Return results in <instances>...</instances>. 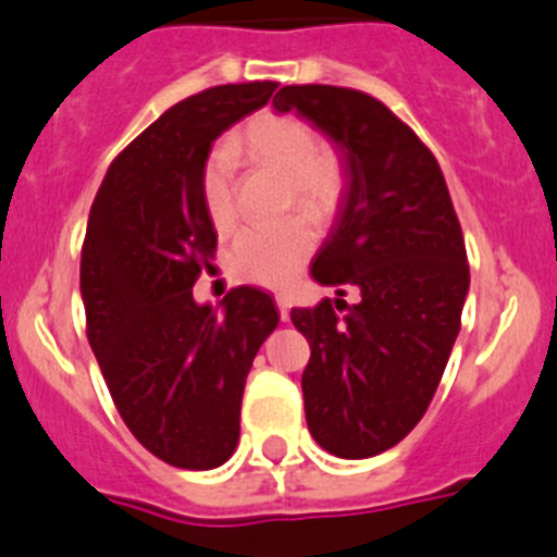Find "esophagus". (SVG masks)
<instances>
[{"label":"esophagus","instance_id":"obj_1","mask_svg":"<svg viewBox=\"0 0 557 557\" xmlns=\"http://www.w3.org/2000/svg\"><path fill=\"white\" fill-rule=\"evenodd\" d=\"M274 302H277L280 319H283V322H288V313H292V299L285 297V294H277V297H274Z\"/></svg>","mask_w":557,"mask_h":557}]
</instances>
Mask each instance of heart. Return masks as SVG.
<instances>
[{"label": "heart", "instance_id": "1", "mask_svg": "<svg viewBox=\"0 0 557 557\" xmlns=\"http://www.w3.org/2000/svg\"><path fill=\"white\" fill-rule=\"evenodd\" d=\"M232 153L285 176L292 201L312 219L336 215L347 190V164L331 145H319V132L294 114H260L230 139ZM201 201L215 230H230L238 219L235 162L226 151L207 157L201 168ZM317 249V226L307 215L277 224H251L235 235L230 269L235 277L260 285H285Z\"/></svg>", "mask_w": 557, "mask_h": 557}]
</instances>
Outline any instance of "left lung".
<instances>
[{
  "mask_svg": "<svg viewBox=\"0 0 557 557\" xmlns=\"http://www.w3.org/2000/svg\"><path fill=\"white\" fill-rule=\"evenodd\" d=\"M272 106L297 109L345 151V201L311 274L361 299L345 318V299L294 308L292 322L311 345L313 440L336 457H375L418 425L448 364L471 283L462 226L434 153L381 100L306 84L283 86Z\"/></svg>",
  "mask_w": 557,
  "mask_h": 557,
  "instance_id": "8db88e82",
  "label": "left lung"
}]
</instances>
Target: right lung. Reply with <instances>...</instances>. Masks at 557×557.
Segmentation results:
<instances>
[{
  "label": "right lung",
  "mask_w": 557,
  "mask_h": 557,
  "mask_svg": "<svg viewBox=\"0 0 557 557\" xmlns=\"http://www.w3.org/2000/svg\"><path fill=\"white\" fill-rule=\"evenodd\" d=\"M274 89L212 86L171 106L111 162L81 249L86 336L111 400L153 457L187 471L232 457L246 375L280 322L274 299L249 285L232 288L221 313L193 299L219 244L201 168Z\"/></svg>",
  "instance_id": "add662e5"
}]
</instances>
